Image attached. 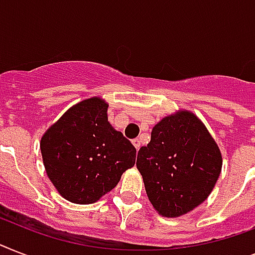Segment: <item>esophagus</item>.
Instances as JSON below:
<instances>
[{
  "label": "esophagus",
  "mask_w": 255,
  "mask_h": 255,
  "mask_svg": "<svg viewBox=\"0 0 255 255\" xmlns=\"http://www.w3.org/2000/svg\"><path fill=\"white\" fill-rule=\"evenodd\" d=\"M132 144L135 145L136 149H139V148H140V140L139 139H133V140H132Z\"/></svg>",
  "instance_id": "1"
}]
</instances>
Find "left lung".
<instances>
[{
    "label": "left lung",
    "mask_w": 255,
    "mask_h": 255,
    "mask_svg": "<svg viewBox=\"0 0 255 255\" xmlns=\"http://www.w3.org/2000/svg\"><path fill=\"white\" fill-rule=\"evenodd\" d=\"M136 167L156 212L174 218L189 213L212 193L222 155L205 124L193 112L178 110L153 127Z\"/></svg>",
    "instance_id": "left-lung-1"
}]
</instances>
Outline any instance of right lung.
Returning a JSON list of instances; mask_svg holds the SVG:
<instances>
[{"mask_svg": "<svg viewBox=\"0 0 255 255\" xmlns=\"http://www.w3.org/2000/svg\"><path fill=\"white\" fill-rule=\"evenodd\" d=\"M107 108L100 96L82 100L42 136L47 177L67 201L94 204L135 165V147L110 124Z\"/></svg>", "mask_w": 255, "mask_h": 255, "instance_id": "1", "label": "right lung"}]
</instances>
